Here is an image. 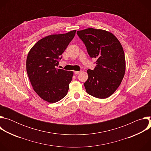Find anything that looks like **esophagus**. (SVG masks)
Segmentation results:
<instances>
[{
	"label": "esophagus",
	"instance_id": "34e87169",
	"mask_svg": "<svg viewBox=\"0 0 151 151\" xmlns=\"http://www.w3.org/2000/svg\"><path fill=\"white\" fill-rule=\"evenodd\" d=\"M74 73H75V75H78V74L79 73V71H75V72H74Z\"/></svg>",
	"mask_w": 151,
	"mask_h": 151
}]
</instances>
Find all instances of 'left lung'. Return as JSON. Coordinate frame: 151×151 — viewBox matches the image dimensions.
<instances>
[{"mask_svg": "<svg viewBox=\"0 0 151 151\" xmlns=\"http://www.w3.org/2000/svg\"><path fill=\"white\" fill-rule=\"evenodd\" d=\"M96 66L88 69V78L83 85L87 93L96 98L106 99L118 88L124 76L125 58L122 47L112 33L88 28L77 32Z\"/></svg>", "mask_w": 151, "mask_h": 151, "instance_id": "obj_1", "label": "left lung"}]
</instances>
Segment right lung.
<instances>
[{"mask_svg":"<svg viewBox=\"0 0 151 151\" xmlns=\"http://www.w3.org/2000/svg\"><path fill=\"white\" fill-rule=\"evenodd\" d=\"M75 33L72 30L46 36L36 42L28 54L26 70L33 88L49 103L60 101L68 92L73 72L56 67Z\"/></svg>","mask_w":151,"mask_h":151,"instance_id":"right-lung-1","label":"right lung"}]
</instances>
